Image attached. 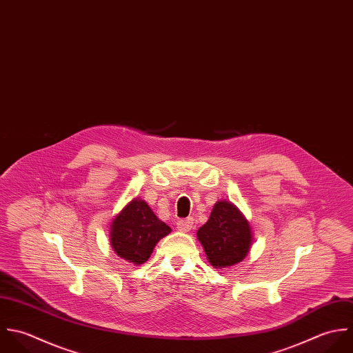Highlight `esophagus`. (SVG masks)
Segmentation results:
<instances>
[{
    "mask_svg": "<svg viewBox=\"0 0 353 353\" xmlns=\"http://www.w3.org/2000/svg\"><path fill=\"white\" fill-rule=\"evenodd\" d=\"M177 229L180 230V232H190L191 229H192V226H194V218H185V219H180V221H177Z\"/></svg>",
    "mask_w": 353,
    "mask_h": 353,
    "instance_id": "obj_1",
    "label": "esophagus"
}]
</instances>
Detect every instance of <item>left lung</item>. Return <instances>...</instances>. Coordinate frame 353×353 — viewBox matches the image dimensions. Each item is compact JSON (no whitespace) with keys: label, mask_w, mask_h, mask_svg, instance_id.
<instances>
[{"label":"left lung","mask_w":353,"mask_h":353,"mask_svg":"<svg viewBox=\"0 0 353 353\" xmlns=\"http://www.w3.org/2000/svg\"><path fill=\"white\" fill-rule=\"evenodd\" d=\"M196 236L215 269L241 262L252 244L250 222L228 201L214 205L209 221L198 229Z\"/></svg>","instance_id":"obj_1"}]
</instances>
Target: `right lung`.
<instances>
[{
	"label": "right lung",
	"instance_id": "right-lung-1",
	"mask_svg": "<svg viewBox=\"0 0 353 353\" xmlns=\"http://www.w3.org/2000/svg\"><path fill=\"white\" fill-rule=\"evenodd\" d=\"M170 230L144 201L135 198L113 219L110 244L120 258L141 265L150 258L155 244Z\"/></svg>",
	"mask_w": 353,
	"mask_h": 353
}]
</instances>
